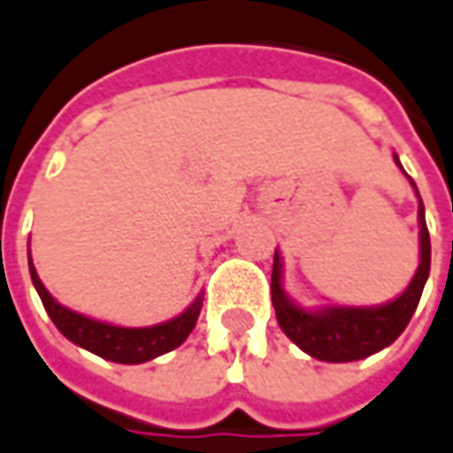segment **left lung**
<instances>
[{"label": "left lung", "mask_w": 453, "mask_h": 453, "mask_svg": "<svg viewBox=\"0 0 453 453\" xmlns=\"http://www.w3.org/2000/svg\"><path fill=\"white\" fill-rule=\"evenodd\" d=\"M396 163H399V158H396ZM411 186H414V180H411ZM414 190H417V186H414ZM417 196H419V190H417ZM419 226L421 263L417 267V275L411 278L407 290L402 292L396 300L381 304V307H325L319 312H307L303 307L290 303L285 290H282V265H280V255L275 250L270 292H273V307H275L278 325L282 327V332L300 349H304L315 359H322V362H355V359H365V357L389 347L409 325V319L419 304L426 278H429L432 242H429L421 198Z\"/></svg>", "instance_id": "left-lung-1"}]
</instances>
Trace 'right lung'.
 I'll list each match as a JSON object with an SVG mask.
<instances>
[{"label":"right lung","mask_w":453,"mask_h":453,"mask_svg":"<svg viewBox=\"0 0 453 453\" xmlns=\"http://www.w3.org/2000/svg\"><path fill=\"white\" fill-rule=\"evenodd\" d=\"M29 273H32L34 288L44 303V310L58 327V332L66 340H72L73 344H79V347H84V349L104 357L109 362H119V365H141V362H149L153 357H161L175 349L178 344L186 342V337L193 332L196 319L201 315L203 295H198L183 315L173 317L163 325L113 327V325L79 315V312H72L69 307L58 304L42 285V280L32 265V257H29Z\"/></svg>","instance_id":"obj_1"}]
</instances>
